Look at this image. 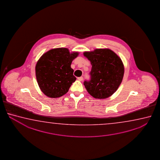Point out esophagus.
<instances>
[{
	"instance_id": "1",
	"label": "esophagus",
	"mask_w": 160,
	"mask_h": 160,
	"mask_svg": "<svg viewBox=\"0 0 160 160\" xmlns=\"http://www.w3.org/2000/svg\"><path fill=\"white\" fill-rule=\"evenodd\" d=\"M77 79H78V80H79V81H83V77H78V78H77Z\"/></svg>"
}]
</instances>
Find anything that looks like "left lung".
<instances>
[{
  "label": "left lung",
  "instance_id": "1",
  "mask_svg": "<svg viewBox=\"0 0 160 160\" xmlns=\"http://www.w3.org/2000/svg\"><path fill=\"white\" fill-rule=\"evenodd\" d=\"M83 54L92 64L90 79L83 83L87 91L95 98L110 97L122 80L124 68L122 60L110 49H96Z\"/></svg>",
  "mask_w": 160,
  "mask_h": 160
}]
</instances>
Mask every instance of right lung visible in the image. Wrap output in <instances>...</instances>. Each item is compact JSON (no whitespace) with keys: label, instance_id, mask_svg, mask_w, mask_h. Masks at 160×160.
Segmentation results:
<instances>
[{"label":"right lung","instance_id":"1","mask_svg":"<svg viewBox=\"0 0 160 160\" xmlns=\"http://www.w3.org/2000/svg\"><path fill=\"white\" fill-rule=\"evenodd\" d=\"M78 52L70 53L67 48L52 49L46 52L36 65V76L41 91L49 98L65 95L76 81L71 65Z\"/></svg>","mask_w":160,"mask_h":160}]
</instances>
